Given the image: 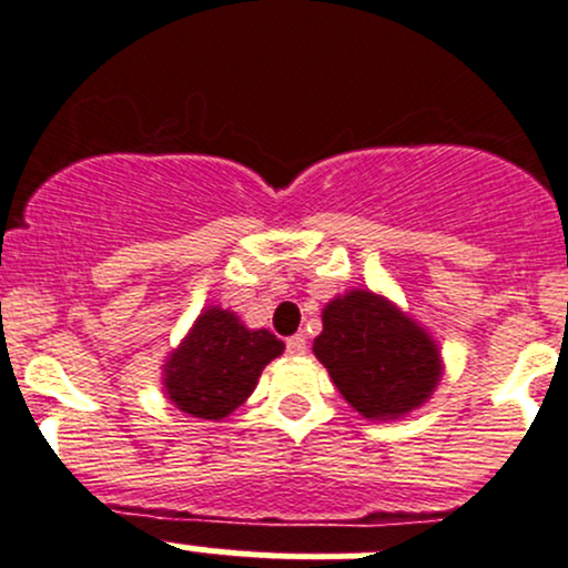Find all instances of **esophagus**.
<instances>
[{"mask_svg":"<svg viewBox=\"0 0 568 568\" xmlns=\"http://www.w3.org/2000/svg\"><path fill=\"white\" fill-rule=\"evenodd\" d=\"M285 348H288L291 357H302V354L307 352V341H305V335H291L288 341H285Z\"/></svg>","mask_w":568,"mask_h":568,"instance_id":"34e87169","label":"esophagus"}]
</instances>
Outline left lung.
<instances>
[{
	"mask_svg": "<svg viewBox=\"0 0 568 568\" xmlns=\"http://www.w3.org/2000/svg\"><path fill=\"white\" fill-rule=\"evenodd\" d=\"M321 324L313 354L368 420H400L437 390L445 371L439 343L387 296L368 288L337 294Z\"/></svg>",
	"mask_w": 568,
	"mask_h": 568,
	"instance_id": "left-lung-1",
	"label": "left lung"
}]
</instances>
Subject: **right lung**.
Listing matches in <instances>:
<instances>
[{"instance_id": "add662e5", "label": "right lung", "mask_w": 568, "mask_h": 568, "mask_svg": "<svg viewBox=\"0 0 568 568\" xmlns=\"http://www.w3.org/2000/svg\"><path fill=\"white\" fill-rule=\"evenodd\" d=\"M283 348L268 329H250L233 311L209 305L164 359V393L189 417L222 420L250 398Z\"/></svg>"}]
</instances>
